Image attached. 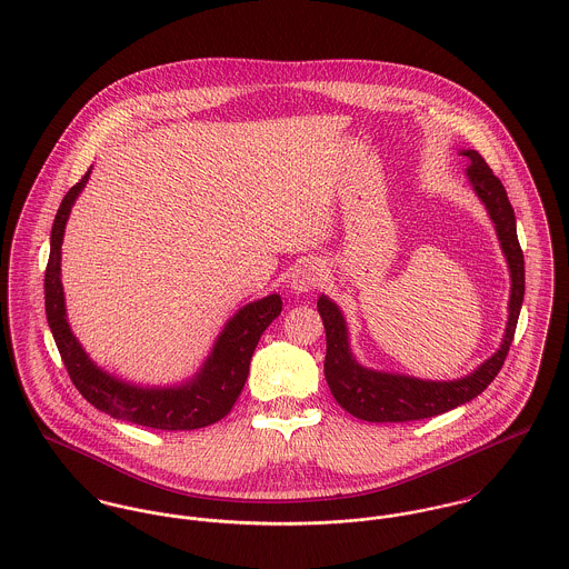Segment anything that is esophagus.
<instances>
[{"instance_id":"obj_1","label":"esophagus","mask_w":569,"mask_h":569,"mask_svg":"<svg viewBox=\"0 0 569 569\" xmlns=\"http://www.w3.org/2000/svg\"><path fill=\"white\" fill-rule=\"evenodd\" d=\"M320 279L322 274L315 261H303L292 270L290 288L297 292H308V290H315L316 286H320Z\"/></svg>"}]
</instances>
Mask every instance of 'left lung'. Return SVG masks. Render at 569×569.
I'll use <instances>...</instances> for the list:
<instances>
[{
    "instance_id": "1",
    "label": "left lung",
    "mask_w": 569,
    "mask_h": 569,
    "mask_svg": "<svg viewBox=\"0 0 569 569\" xmlns=\"http://www.w3.org/2000/svg\"><path fill=\"white\" fill-rule=\"evenodd\" d=\"M465 157L471 159L467 177L473 183V190L482 198L489 209L491 220L496 222L498 238L510 268V303H508V325L505 342L496 356H491L478 371L453 381H423V379L390 376L362 369L349 353L345 318L338 312L336 303L327 297H320L316 308L325 325L327 336V356H325V378L333 399L353 417L371 423H403L419 421L442 415L456 406H462L478 397L493 379L498 378L505 365L517 318L523 303V251L517 240L515 211L506 196L502 181L493 174L480 152L465 150Z\"/></svg>"
}]
</instances>
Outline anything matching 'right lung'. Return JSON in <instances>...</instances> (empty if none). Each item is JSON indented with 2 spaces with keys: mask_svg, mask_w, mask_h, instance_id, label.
Segmentation results:
<instances>
[{
  "mask_svg": "<svg viewBox=\"0 0 569 569\" xmlns=\"http://www.w3.org/2000/svg\"><path fill=\"white\" fill-rule=\"evenodd\" d=\"M87 179L89 170L64 193L52 224V249L46 268V315L69 378L91 406L128 423L154 430H198L220 421L231 412L247 383L249 365L263 329L281 315L279 295L249 303L233 316L220 333L202 371L186 386L137 388L102 373L87 358L67 325L61 286L64 222Z\"/></svg>",
  "mask_w": 569,
  "mask_h": 569,
  "instance_id": "right-lung-1",
  "label": "right lung"
}]
</instances>
